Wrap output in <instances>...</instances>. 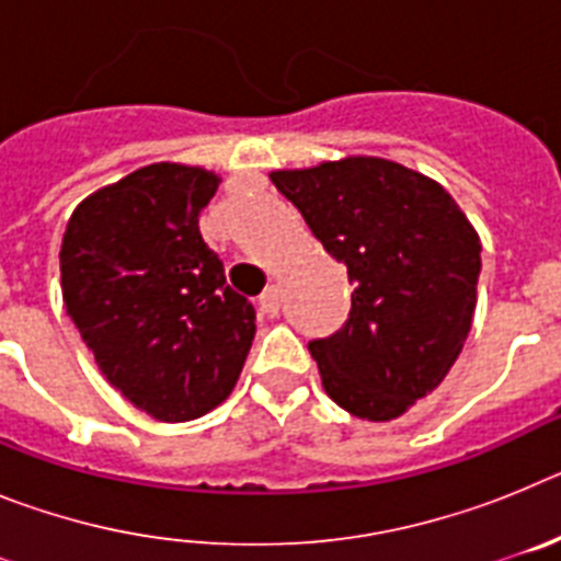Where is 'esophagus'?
<instances>
[{
    "label": "esophagus",
    "mask_w": 561,
    "mask_h": 561,
    "mask_svg": "<svg viewBox=\"0 0 561 561\" xmlns=\"http://www.w3.org/2000/svg\"><path fill=\"white\" fill-rule=\"evenodd\" d=\"M261 311H264L266 317H275L277 311H280V289L277 286H272V289H266L264 295H261Z\"/></svg>",
    "instance_id": "1"
}]
</instances>
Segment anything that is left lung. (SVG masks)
Here are the masks:
<instances>
[{
	"label": "left lung",
	"mask_w": 561,
	"mask_h": 561,
	"mask_svg": "<svg viewBox=\"0 0 561 561\" xmlns=\"http://www.w3.org/2000/svg\"><path fill=\"white\" fill-rule=\"evenodd\" d=\"M270 180L354 280L348 323L309 345L325 393L356 419H399L444 381L472 329L478 230L427 173L385 157Z\"/></svg>",
	"instance_id": "obj_1"
}]
</instances>
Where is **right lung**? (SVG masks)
I'll return each mask as SVG.
<instances>
[{
	"mask_svg": "<svg viewBox=\"0 0 561 561\" xmlns=\"http://www.w3.org/2000/svg\"><path fill=\"white\" fill-rule=\"evenodd\" d=\"M221 176L151 162L98 187L61 238V297L112 388L165 424L219 408L255 336L199 216Z\"/></svg>",
	"mask_w": 561,
	"mask_h": 561,
	"instance_id": "right-lung-1",
	"label": "right lung"
}]
</instances>
